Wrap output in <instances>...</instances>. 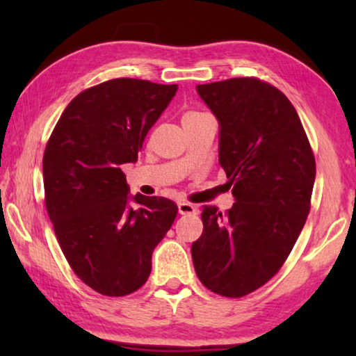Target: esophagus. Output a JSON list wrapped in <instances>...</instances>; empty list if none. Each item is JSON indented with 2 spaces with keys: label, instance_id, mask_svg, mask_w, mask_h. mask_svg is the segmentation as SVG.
Instances as JSON below:
<instances>
[{
  "label": "esophagus",
  "instance_id": "obj_1",
  "mask_svg": "<svg viewBox=\"0 0 356 356\" xmlns=\"http://www.w3.org/2000/svg\"><path fill=\"white\" fill-rule=\"evenodd\" d=\"M177 210H179L180 215H193V213H196L195 206H193V204H190V202H179L177 204Z\"/></svg>",
  "mask_w": 356,
  "mask_h": 356
}]
</instances>
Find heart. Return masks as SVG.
<instances>
[{"instance_id":"1","label":"heart","mask_w":356,"mask_h":356,"mask_svg":"<svg viewBox=\"0 0 356 356\" xmlns=\"http://www.w3.org/2000/svg\"><path fill=\"white\" fill-rule=\"evenodd\" d=\"M204 113H195V111H191V113H186L184 118H196V116H202Z\"/></svg>"}]
</instances>
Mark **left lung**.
<instances>
[{
  "label": "left lung",
  "instance_id": "8db88e82",
  "mask_svg": "<svg viewBox=\"0 0 356 356\" xmlns=\"http://www.w3.org/2000/svg\"><path fill=\"white\" fill-rule=\"evenodd\" d=\"M220 125L218 161L236 202L202 210L193 242L197 278L222 297H243L281 268L309 213L316 161L284 94L256 78L197 84Z\"/></svg>",
  "mask_w": 356,
  "mask_h": 356
}]
</instances>
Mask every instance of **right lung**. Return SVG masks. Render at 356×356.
<instances>
[{
  "mask_svg": "<svg viewBox=\"0 0 356 356\" xmlns=\"http://www.w3.org/2000/svg\"><path fill=\"white\" fill-rule=\"evenodd\" d=\"M176 91L135 78L97 84L70 102L48 140V216L72 270L102 295L122 297L147 281L154 248L177 215L166 197L130 195L120 170L138 160Z\"/></svg>",
  "mask_w": 356,
  "mask_h": 356,
  "instance_id": "1",
  "label": "right lung"
}]
</instances>
